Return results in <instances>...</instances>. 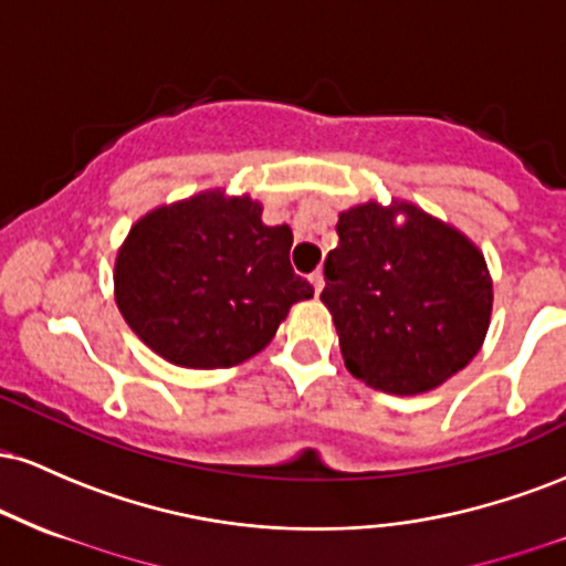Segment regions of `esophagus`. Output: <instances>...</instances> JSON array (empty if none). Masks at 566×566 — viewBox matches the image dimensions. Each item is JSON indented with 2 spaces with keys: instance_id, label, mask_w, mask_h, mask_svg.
<instances>
[{
  "instance_id": "obj_1",
  "label": "esophagus",
  "mask_w": 566,
  "mask_h": 566,
  "mask_svg": "<svg viewBox=\"0 0 566 566\" xmlns=\"http://www.w3.org/2000/svg\"><path fill=\"white\" fill-rule=\"evenodd\" d=\"M308 279H311V284H314V292L319 295V292L324 290V274H322V271H314V274H311Z\"/></svg>"
}]
</instances>
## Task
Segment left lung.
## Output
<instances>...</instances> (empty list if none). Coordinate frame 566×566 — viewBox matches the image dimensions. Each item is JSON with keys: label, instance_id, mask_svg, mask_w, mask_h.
<instances>
[{"label": "left lung", "instance_id": "1", "mask_svg": "<svg viewBox=\"0 0 566 566\" xmlns=\"http://www.w3.org/2000/svg\"><path fill=\"white\" fill-rule=\"evenodd\" d=\"M337 239L324 261L322 303L354 378L415 396L479 354L490 329L492 279L469 237L409 201H367L340 212Z\"/></svg>", "mask_w": 566, "mask_h": 566}]
</instances>
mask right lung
I'll use <instances>...</instances> for the list:
<instances>
[{
    "label": "right lung",
    "mask_w": 566,
    "mask_h": 566,
    "mask_svg": "<svg viewBox=\"0 0 566 566\" xmlns=\"http://www.w3.org/2000/svg\"><path fill=\"white\" fill-rule=\"evenodd\" d=\"M250 197L201 191L143 216L116 252L114 297L135 335L170 365L223 369L271 343L314 287L290 265V226Z\"/></svg>",
    "instance_id": "add662e5"
}]
</instances>
